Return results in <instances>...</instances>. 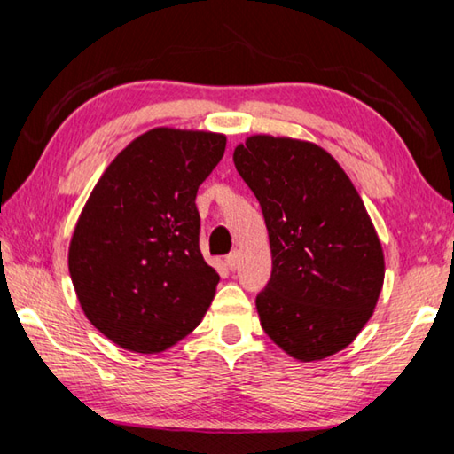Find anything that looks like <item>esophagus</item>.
<instances>
[{
    "mask_svg": "<svg viewBox=\"0 0 454 454\" xmlns=\"http://www.w3.org/2000/svg\"><path fill=\"white\" fill-rule=\"evenodd\" d=\"M226 266L230 268V270H236L238 268V252H230V254L226 256Z\"/></svg>",
    "mask_w": 454,
    "mask_h": 454,
    "instance_id": "1",
    "label": "esophagus"
}]
</instances>
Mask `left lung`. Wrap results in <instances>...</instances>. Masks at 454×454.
I'll return each instance as SVG.
<instances>
[{"instance_id": "8db88e82", "label": "left lung", "mask_w": 454, "mask_h": 454, "mask_svg": "<svg viewBox=\"0 0 454 454\" xmlns=\"http://www.w3.org/2000/svg\"><path fill=\"white\" fill-rule=\"evenodd\" d=\"M234 164L270 238L272 274L256 296L264 333L304 363L347 348L384 280L379 236L356 188L328 152L290 137L252 136Z\"/></svg>"}]
</instances>
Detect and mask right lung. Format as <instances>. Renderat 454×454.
<instances>
[{
  "mask_svg": "<svg viewBox=\"0 0 454 454\" xmlns=\"http://www.w3.org/2000/svg\"><path fill=\"white\" fill-rule=\"evenodd\" d=\"M224 150L222 134L150 129L90 194L67 262L83 314L118 347L170 348L212 304L220 276L200 252L196 194Z\"/></svg>",
  "mask_w": 454,
  "mask_h": 454,
  "instance_id": "1",
  "label": "right lung"
}]
</instances>
